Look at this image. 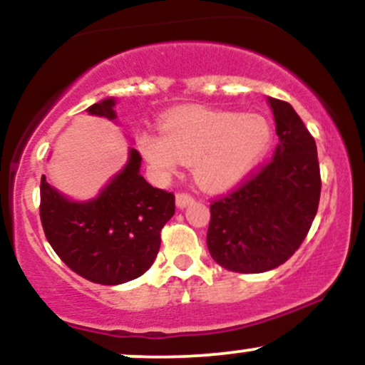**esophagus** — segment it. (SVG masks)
Instances as JSON below:
<instances>
[{
    "mask_svg": "<svg viewBox=\"0 0 365 365\" xmlns=\"http://www.w3.org/2000/svg\"><path fill=\"white\" fill-rule=\"evenodd\" d=\"M177 207H180V209H183V207H187L188 204H192L194 202V197H192L190 194H177Z\"/></svg>",
    "mask_w": 365,
    "mask_h": 365,
    "instance_id": "1",
    "label": "esophagus"
}]
</instances>
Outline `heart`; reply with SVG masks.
Instances as JSON below:
<instances>
[{
  "label": "heart",
  "mask_w": 365,
  "mask_h": 365,
  "mask_svg": "<svg viewBox=\"0 0 365 365\" xmlns=\"http://www.w3.org/2000/svg\"><path fill=\"white\" fill-rule=\"evenodd\" d=\"M161 130L137 133V145L150 168L168 177L180 163L192 165L197 185L211 192L238 185L273 142V128L264 116L209 108L168 113Z\"/></svg>",
  "instance_id": "1"
}]
</instances>
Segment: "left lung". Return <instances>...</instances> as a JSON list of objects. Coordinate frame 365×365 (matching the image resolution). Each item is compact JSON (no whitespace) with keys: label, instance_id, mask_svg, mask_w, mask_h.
Here are the masks:
<instances>
[{"label":"left lung","instance_id":"obj_1","mask_svg":"<svg viewBox=\"0 0 365 365\" xmlns=\"http://www.w3.org/2000/svg\"><path fill=\"white\" fill-rule=\"evenodd\" d=\"M279 144L249 182L211 204L207 249L221 267L264 273L292 257L319 206L317 148L288 103L267 98Z\"/></svg>","mask_w":365,"mask_h":365}]
</instances>
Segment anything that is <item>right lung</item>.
<instances>
[{
  "mask_svg": "<svg viewBox=\"0 0 365 365\" xmlns=\"http://www.w3.org/2000/svg\"><path fill=\"white\" fill-rule=\"evenodd\" d=\"M115 98L87 108L116 120ZM142 158L130 148L127 165L98 197L73 200L41 178V223L49 245L70 269L99 284H121L153 266L161 230L175 215V195L154 188L140 175Z\"/></svg>",
  "mask_w": 365,
  "mask_h": 365,
  "instance_id": "add662e5",
  "label": "right lung"
}]
</instances>
